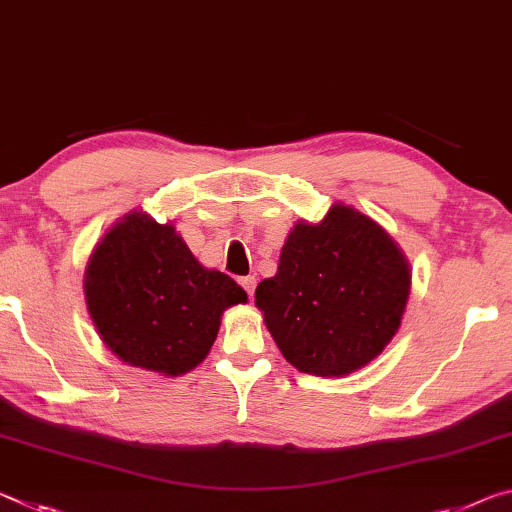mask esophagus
<instances>
[{"label": "esophagus", "mask_w": 512, "mask_h": 512, "mask_svg": "<svg viewBox=\"0 0 512 512\" xmlns=\"http://www.w3.org/2000/svg\"><path fill=\"white\" fill-rule=\"evenodd\" d=\"M256 283H258V281H256V276H242V279H240V286L247 290V295H249V299H251V297H254Z\"/></svg>", "instance_id": "34e87169"}]
</instances>
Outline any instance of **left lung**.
I'll return each mask as SVG.
<instances>
[{
  "label": "left lung",
  "instance_id": "left-lung-1",
  "mask_svg": "<svg viewBox=\"0 0 512 512\" xmlns=\"http://www.w3.org/2000/svg\"><path fill=\"white\" fill-rule=\"evenodd\" d=\"M410 265L372 217L333 204L320 224L297 222L279 270L256 288L283 358L299 372L345 376L370 363L401 324Z\"/></svg>",
  "mask_w": 512,
  "mask_h": 512
}]
</instances>
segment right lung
<instances>
[{"label": "right lung", "mask_w": 512, "mask_h": 512, "mask_svg": "<svg viewBox=\"0 0 512 512\" xmlns=\"http://www.w3.org/2000/svg\"><path fill=\"white\" fill-rule=\"evenodd\" d=\"M88 313L127 365L179 376L211 351L222 313L245 304L231 276L206 270L172 224L131 211L108 229L83 276Z\"/></svg>", "instance_id": "1"}]
</instances>
